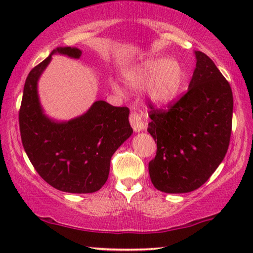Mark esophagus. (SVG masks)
Masks as SVG:
<instances>
[{
  "instance_id": "34e87169",
  "label": "esophagus",
  "mask_w": 253,
  "mask_h": 253,
  "mask_svg": "<svg viewBox=\"0 0 253 253\" xmlns=\"http://www.w3.org/2000/svg\"><path fill=\"white\" fill-rule=\"evenodd\" d=\"M130 124L132 126V129L134 130V132H139V131L145 130V126L144 123V113L143 112H132L130 114Z\"/></svg>"
}]
</instances>
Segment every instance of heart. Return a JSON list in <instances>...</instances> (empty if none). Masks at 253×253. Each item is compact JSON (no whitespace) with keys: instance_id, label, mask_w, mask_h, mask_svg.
Wrapping results in <instances>:
<instances>
[{"instance_id":"b5f03b06","label":"heart","mask_w":253,"mask_h":253,"mask_svg":"<svg viewBox=\"0 0 253 253\" xmlns=\"http://www.w3.org/2000/svg\"><path fill=\"white\" fill-rule=\"evenodd\" d=\"M124 78L133 89L146 86L147 96L155 105L168 106L181 93L185 82V72L178 61L157 57L132 65L124 72ZM112 86L116 92H121L119 84L112 83Z\"/></svg>"}]
</instances>
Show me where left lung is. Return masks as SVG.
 <instances>
[{
    "mask_svg": "<svg viewBox=\"0 0 253 253\" xmlns=\"http://www.w3.org/2000/svg\"><path fill=\"white\" fill-rule=\"evenodd\" d=\"M184 95L168 110L150 103L147 131L157 140V155L148 164L151 181L166 193L198 189L222 162L229 146L233 92L229 83L202 51Z\"/></svg>",
    "mask_w": 253,
    "mask_h": 253,
    "instance_id": "obj_1",
    "label": "left lung"
}]
</instances>
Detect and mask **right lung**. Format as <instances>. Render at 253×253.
I'll use <instances>...</instances> for the list:
<instances>
[{"label": "right lung", "instance_id": "obj_1", "mask_svg": "<svg viewBox=\"0 0 253 253\" xmlns=\"http://www.w3.org/2000/svg\"><path fill=\"white\" fill-rule=\"evenodd\" d=\"M54 54L79 58L82 50L58 47L30 71L19 110L24 150L38 174L53 188L70 193L95 192L108 178L113 154L133 132L130 110L98 100L85 114L67 122L48 117L38 95V81Z\"/></svg>", "mask_w": 253, "mask_h": 253}]
</instances>
